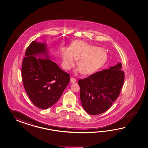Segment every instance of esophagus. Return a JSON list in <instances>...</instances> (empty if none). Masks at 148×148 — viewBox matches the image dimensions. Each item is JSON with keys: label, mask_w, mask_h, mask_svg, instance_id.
<instances>
[{"label": "esophagus", "mask_w": 148, "mask_h": 148, "mask_svg": "<svg viewBox=\"0 0 148 148\" xmlns=\"http://www.w3.org/2000/svg\"><path fill=\"white\" fill-rule=\"evenodd\" d=\"M70 82L71 83H75V82H76V80L74 78H71V79H70Z\"/></svg>", "instance_id": "esophagus-1"}]
</instances>
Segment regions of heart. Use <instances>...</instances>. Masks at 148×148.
I'll use <instances>...</instances> for the list:
<instances>
[{"mask_svg": "<svg viewBox=\"0 0 148 148\" xmlns=\"http://www.w3.org/2000/svg\"><path fill=\"white\" fill-rule=\"evenodd\" d=\"M62 52L63 68L70 69L77 60V71L85 75L96 72L107 60V53L104 49L82 41L74 43L70 48L63 47Z\"/></svg>", "mask_w": 148, "mask_h": 148, "instance_id": "1", "label": "heart"}]
</instances>
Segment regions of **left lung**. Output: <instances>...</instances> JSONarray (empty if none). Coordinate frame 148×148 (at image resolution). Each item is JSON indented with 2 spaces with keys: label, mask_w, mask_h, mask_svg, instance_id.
Wrapping results in <instances>:
<instances>
[{
  "label": "left lung",
  "mask_w": 148,
  "mask_h": 148,
  "mask_svg": "<svg viewBox=\"0 0 148 148\" xmlns=\"http://www.w3.org/2000/svg\"><path fill=\"white\" fill-rule=\"evenodd\" d=\"M122 68V64L119 62L108 69L79 80L82 106L89 114L103 113L116 100L125 77Z\"/></svg>",
  "instance_id": "8db88e82"
}]
</instances>
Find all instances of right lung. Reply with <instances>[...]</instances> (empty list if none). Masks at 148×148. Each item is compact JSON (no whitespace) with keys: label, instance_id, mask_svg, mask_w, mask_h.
I'll return each mask as SVG.
<instances>
[{"label":"right lung","instance_id":"right-lung-1","mask_svg":"<svg viewBox=\"0 0 148 148\" xmlns=\"http://www.w3.org/2000/svg\"><path fill=\"white\" fill-rule=\"evenodd\" d=\"M25 56L22 75L25 90L35 106L47 109L61 96L69 82V74L49 59L47 45L44 43L33 41L27 48Z\"/></svg>","mask_w":148,"mask_h":148}]
</instances>
